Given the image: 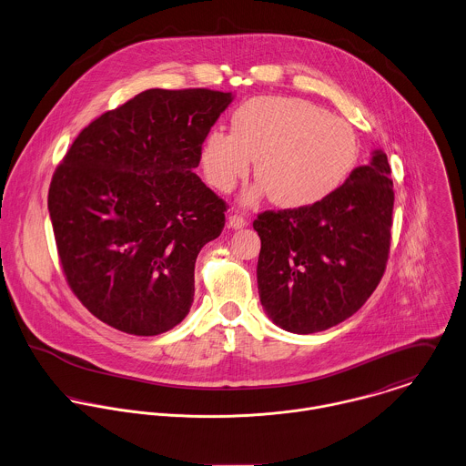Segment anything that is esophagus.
Segmentation results:
<instances>
[{
  "instance_id": "obj_1",
  "label": "esophagus",
  "mask_w": 466,
  "mask_h": 466,
  "mask_svg": "<svg viewBox=\"0 0 466 466\" xmlns=\"http://www.w3.org/2000/svg\"><path fill=\"white\" fill-rule=\"evenodd\" d=\"M245 225H247L245 218H241V216H238V214H234V216L228 218V227L234 228V230H239V228H243Z\"/></svg>"
}]
</instances>
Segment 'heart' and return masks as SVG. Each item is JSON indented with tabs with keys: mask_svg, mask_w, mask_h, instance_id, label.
Instances as JSON below:
<instances>
[{
	"mask_svg": "<svg viewBox=\"0 0 466 466\" xmlns=\"http://www.w3.org/2000/svg\"><path fill=\"white\" fill-rule=\"evenodd\" d=\"M232 132L210 130L199 148L205 179L230 192L256 161L259 183L245 196L256 203L309 208L336 194L356 167L360 145L343 117L298 97H254L232 114Z\"/></svg>",
	"mask_w": 466,
	"mask_h": 466,
	"instance_id": "heart-1",
	"label": "heart"
}]
</instances>
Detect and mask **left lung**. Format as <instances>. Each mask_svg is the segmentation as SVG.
Masks as SVG:
<instances>
[{
	"instance_id": "8db88e82",
	"label": "left lung",
	"mask_w": 466,
	"mask_h": 466,
	"mask_svg": "<svg viewBox=\"0 0 466 466\" xmlns=\"http://www.w3.org/2000/svg\"><path fill=\"white\" fill-rule=\"evenodd\" d=\"M392 210L390 165L378 148L329 199L259 214L258 290L268 319L314 334L356 314L383 278Z\"/></svg>"
}]
</instances>
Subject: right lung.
I'll use <instances>...</instances> for the list:
<instances>
[{"mask_svg": "<svg viewBox=\"0 0 466 466\" xmlns=\"http://www.w3.org/2000/svg\"><path fill=\"white\" fill-rule=\"evenodd\" d=\"M232 99L148 88L83 128L56 168L48 212L61 267L103 323L157 336L188 314L196 258L227 210L194 168Z\"/></svg>", "mask_w": 466, "mask_h": 466, "instance_id": "obj_1", "label": "right lung"}]
</instances>
